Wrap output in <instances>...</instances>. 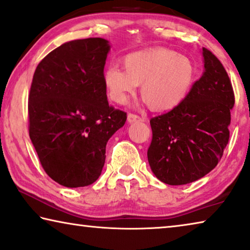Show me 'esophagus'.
Here are the masks:
<instances>
[{
    "instance_id": "obj_1",
    "label": "esophagus",
    "mask_w": 250,
    "mask_h": 250,
    "mask_svg": "<svg viewBox=\"0 0 250 250\" xmlns=\"http://www.w3.org/2000/svg\"><path fill=\"white\" fill-rule=\"evenodd\" d=\"M143 121V118L139 117L138 114L135 113H129L128 114V122L129 124H133V122H140Z\"/></svg>"
}]
</instances>
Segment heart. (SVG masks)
<instances>
[{
	"label": "heart",
	"instance_id": "1",
	"mask_svg": "<svg viewBox=\"0 0 250 250\" xmlns=\"http://www.w3.org/2000/svg\"><path fill=\"white\" fill-rule=\"evenodd\" d=\"M125 70L110 66L103 83L110 99L118 104L128 102L137 85L152 111L166 112L184 102L196 80L192 59L167 48L135 51L122 59Z\"/></svg>",
	"mask_w": 250,
	"mask_h": 250
}]
</instances>
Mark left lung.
<instances>
[{
	"label": "left lung",
	"instance_id": "obj_1",
	"mask_svg": "<svg viewBox=\"0 0 250 250\" xmlns=\"http://www.w3.org/2000/svg\"><path fill=\"white\" fill-rule=\"evenodd\" d=\"M204 73L184 102L150 120L148 163L163 183L200 180L220 161L229 141L234 104L231 82L215 56L203 48Z\"/></svg>",
	"mask_w": 250,
	"mask_h": 250
}]
</instances>
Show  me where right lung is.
<instances>
[{
    "label": "right lung",
    "mask_w": 250,
    "mask_h": 250,
    "mask_svg": "<svg viewBox=\"0 0 250 250\" xmlns=\"http://www.w3.org/2000/svg\"><path fill=\"white\" fill-rule=\"evenodd\" d=\"M109 50L102 38L73 40L48 54L33 74L30 139L44 172L66 188L98 180L107 140L126 120L107 102L103 73Z\"/></svg>",
    "instance_id": "obj_1"
}]
</instances>
